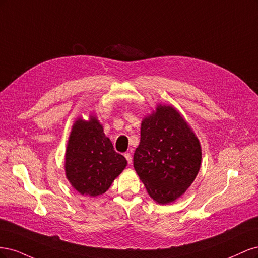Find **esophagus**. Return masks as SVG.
Returning <instances> with one entry per match:
<instances>
[{
    "mask_svg": "<svg viewBox=\"0 0 258 258\" xmlns=\"http://www.w3.org/2000/svg\"><path fill=\"white\" fill-rule=\"evenodd\" d=\"M124 157H126L128 163L130 165V163L132 162V156H131V154L130 153H126V154H124Z\"/></svg>",
    "mask_w": 258,
    "mask_h": 258,
    "instance_id": "esophagus-1",
    "label": "esophagus"
}]
</instances>
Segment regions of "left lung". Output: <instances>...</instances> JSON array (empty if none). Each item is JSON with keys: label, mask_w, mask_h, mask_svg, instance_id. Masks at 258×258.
<instances>
[{"label": "left lung", "mask_w": 258, "mask_h": 258, "mask_svg": "<svg viewBox=\"0 0 258 258\" xmlns=\"http://www.w3.org/2000/svg\"><path fill=\"white\" fill-rule=\"evenodd\" d=\"M200 165V143L175 108L158 105L143 119L134 167L156 202L167 205L183 195Z\"/></svg>", "instance_id": "left-lung-1"}]
</instances>
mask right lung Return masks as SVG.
Returning a JSON list of instances; mask_svg holds the SVG:
<instances>
[{"instance_id": "1", "label": "right lung", "mask_w": 258, "mask_h": 258, "mask_svg": "<svg viewBox=\"0 0 258 258\" xmlns=\"http://www.w3.org/2000/svg\"><path fill=\"white\" fill-rule=\"evenodd\" d=\"M126 166L96 117L75 121L66 152V174L77 191L91 197L104 194Z\"/></svg>"}]
</instances>
